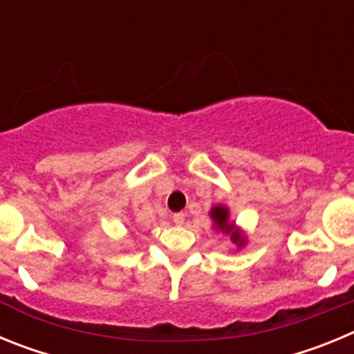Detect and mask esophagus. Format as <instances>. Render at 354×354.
Returning <instances> with one entry per match:
<instances>
[{"mask_svg":"<svg viewBox=\"0 0 354 354\" xmlns=\"http://www.w3.org/2000/svg\"><path fill=\"white\" fill-rule=\"evenodd\" d=\"M174 223L183 225L184 223V212H175L174 214Z\"/></svg>","mask_w":354,"mask_h":354,"instance_id":"esophagus-1","label":"esophagus"}]
</instances>
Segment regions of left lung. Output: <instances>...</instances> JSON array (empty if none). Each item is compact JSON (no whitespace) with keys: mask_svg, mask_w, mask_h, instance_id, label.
I'll list each match as a JSON object with an SVG mask.
<instances>
[{"mask_svg":"<svg viewBox=\"0 0 354 354\" xmlns=\"http://www.w3.org/2000/svg\"><path fill=\"white\" fill-rule=\"evenodd\" d=\"M211 216H212V220H214V223H216V228H220V230H223V232H227V234H232L234 243H237L239 246L245 243V241L241 239L239 234L234 232V225L228 223V211H227V209L221 207V205H218V207L212 209Z\"/></svg>","mask_w":354,"mask_h":354,"instance_id":"8db88e82","label":"left lung"}]
</instances>
